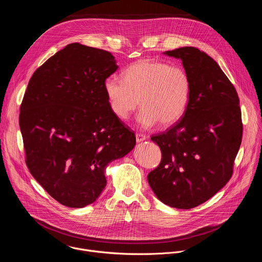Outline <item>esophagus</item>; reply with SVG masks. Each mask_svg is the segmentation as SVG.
Returning <instances> with one entry per match:
<instances>
[{
	"label": "esophagus",
	"instance_id": "obj_1",
	"mask_svg": "<svg viewBox=\"0 0 262 262\" xmlns=\"http://www.w3.org/2000/svg\"><path fill=\"white\" fill-rule=\"evenodd\" d=\"M136 140H137V142L138 143H140V142H142V141H144V140H146V137H145V135H143V134H136Z\"/></svg>",
	"mask_w": 262,
	"mask_h": 262
}]
</instances>
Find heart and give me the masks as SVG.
Here are the masks:
<instances>
[{
  "mask_svg": "<svg viewBox=\"0 0 262 262\" xmlns=\"http://www.w3.org/2000/svg\"><path fill=\"white\" fill-rule=\"evenodd\" d=\"M104 90L112 112L119 119H128L141 103L138 121L142 126L150 127L158 122L171 126L188 110L192 84L182 67L143 59L125 69L124 79L108 77Z\"/></svg>",
  "mask_w": 262,
  "mask_h": 262,
  "instance_id": "b5f03b06",
  "label": "heart"
}]
</instances>
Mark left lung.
Instances as JSON below:
<instances>
[{"mask_svg":"<svg viewBox=\"0 0 262 262\" xmlns=\"http://www.w3.org/2000/svg\"><path fill=\"white\" fill-rule=\"evenodd\" d=\"M165 54L181 59L191 79V99L178 122L151 136L162 160L147 179L163 203L190 209L210 199L232 176L243 138L239 98L206 53L184 47Z\"/></svg>","mask_w":262,"mask_h":262,"instance_id":"left-lung-1","label":"left lung"}]
</instances>
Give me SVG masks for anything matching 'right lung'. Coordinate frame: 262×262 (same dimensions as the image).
<instances>
[{
  "instance_id": "right-lung-1",
  "label": "right lung",
  "mask_w": 262,
  "mask_h": 262,
  "mask_svg": "<svg viewBox=\"0 0 262 262\" xmlns=\"http://www.w3.org/2000/svg\"><path fill=\"white\" fill-rule=\"evenodd\" d=\"M118 66L111 53L70 43L29 81L19 113L26 164L59 203L81 208L106 184L104 169L127 155L136 136L112 112L104 82Z\"/></svg>"
}]
</instances>
